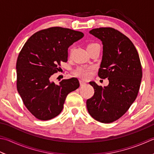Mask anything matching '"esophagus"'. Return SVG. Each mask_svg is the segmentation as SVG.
I'll use <instances>...</instances> for the list:
<instances>
[{"label":"esophagus","instance_id":"obj_1","mask_svg":"<svg viewBox=\"0 0 154 154\" xmlns=\"http://www.w3.org/2000/svg\"><path fill=\"white\" fill-rule=\"evenodd\" d=\"M80 86H82L86 85V82H85L84 80H80Z\"/></svg>","mask_w":154,"mask_h":154}]
</instances>
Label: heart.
<instances>
[{"instance_id":"obj_1","label":"heart","mask_w":154,"mask_h":154,"mask_svg":"<svg viewBox=\"0 0 154 154\" xmlns=\"http://www.w3.org/2000/svg\"><path fill=\"white\" fill-rule=\"evenodd\" d=\"M97 47H100V46L96 42H89L86 45L87 51ZM92 69H93V67H92V66H90V67H84V66H82V67L78 68L76 69V71H75L74 74L78 76L86 79V78H88L90 76Z\"/></svg>"}]
</instances>
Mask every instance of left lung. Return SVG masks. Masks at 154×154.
I'll list each match as a JSON object with an SVG mask.
<instances>
[{"instance_id": "8db88e82", "label": "left lung", "mask_w": 154, "mask_h": 154, "mask_svg": "<svg viewBox=\"0 0 154 154\" xmlns=\"http://www.w3.org/2000/svg\"><path fill=\"white\" fill-rule=\"evenodd\" d=\"M90 33L100 39L103 55L98 75L108 78L109 85L102 88L94 82V93L86 100L87 110L95 120L110 123L125 113L138 94L142 67L138 52L128 37L112 27L93 29Z\"/></svg>"}]
</instances>
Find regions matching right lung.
I'll list each match as a JSON object with an SVG mask.
<instances>
[{
  "label": "right lung",
  "instance_id": "1",
  "mask_svg": "<svg viewBox=\"0 0 154 154\" xmlns=\"http://www.w3.org/2000/svg\"><path fill=\"white\" fill-rule=\"evenodd\" d=\"M84 33L68 28L53 27L31 35L17 60V88L23 104L35 117L48 121L62 112L67 95L79 88L76 78L50 82L61 62L68 61V48Z\"/></svg>",
  "mask_w": 154,
  "mask_h": 154
}]
</instances>
